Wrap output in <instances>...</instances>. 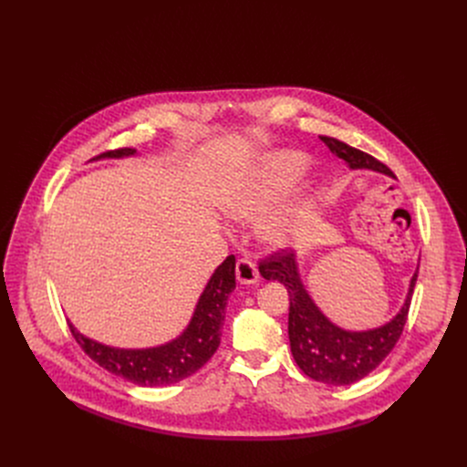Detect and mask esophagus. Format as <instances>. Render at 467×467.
<instances>
[{
    "instance_id": "1",
    "label": "esophagus",
    "mask_w": 467,
    "mask_h": 467,
    "mask_svg": "<svg viewBox=\"0 0 467 467\" xmlns=\"http://www.w3.org/2000/svg\"><path fill=\"white\" fill-rule=\"evenodd\" d=\"M236 280L242 285H252L259 280L257 266L250 259H238L236 263Z\"/></svg>"
}]
</instances>
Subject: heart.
<instances>
[{
	"label": "heart",
	"instance_id": "1",
	"mask_svg": "<svg viewBox=\"0 0 467 467\" xmlns=\"http://www.w3.org/2000/svg\"><path fill=\"white\" fill-rule=\"evenodd\" d=\"M310 164V159L299 151H275L257 157L219 189L221 212L238 223L261 219L306 176ZM312 212V199L273 212L261 221V240L273 248L291 246L305 234Z\"/></svg>",
	"mask_w": 467,
	"mask_h": 467
}]
</instances>
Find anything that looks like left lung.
Instances as JSON below:
<instances>
[{"label":"left lung","instance_id":"1","mask_svg":"<svg viewBox=\"0 0 467 467\" xmlns=\"http://www.w3.org/2000/svg\"><path fill=\"white\" fill-rule=\"evenodd\" d=\"M320 140L329 147L331 153L345 161L350 170H371L394 178L388 166L356 147L329 136H320ZM259 273L268 282L282 284L289 293L287 335L293 359L299 365V369L317 382L347 386L377 369L380 361L396 347L407 322L419 268L409 282L400 312L389 322L363 331H350L333 324L314 303L303 284L296 254L282 250L271 255L259 265Z\"/></svg>","mask_w":467,"mask_h":467}]
</instances>
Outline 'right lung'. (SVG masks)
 <instances>
[{
  "instance_id": "add662e5",
  "label": "right lung",
  "mask_w": 467,
  "mask_h": 467,
  "mask_svg": "<svg viewBox=\"0 0 467 467\" xmlns=\"http://www.w3.org/2000/svg\"><path fill=\"white\" fill-rule=\"evenodd\" d=\"M134 155L136 150L125 147V150L98 155L92 161L125 159ZM234 263V255H229L215 268L199 301H196L187 327L176 338L164 342V345L150 348H115L88 338L78 331L71 322H67L71 335L76 337L79 347L90 359L117 377H122L138 386L176 384L199 371L219 347L227 299L236 287Z\"/></svg>"
}]
</instances>
